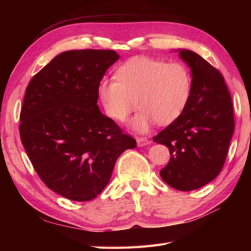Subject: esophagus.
Segmentation results:
<instances>
[{
  "mask_svg": "<svg viewBox=\"0 0 251 251\" xmlns=\"http://www.w3.org/2000/svg\"><path fill=\"white\" fill-rule=\"evenodd\" d=\"M136 141H137V146L138 147H144L147 144H150V140L146 137H136Z\"/></svg>",
  "mask_w": 251,
  "mask_h": 251,
  "instance_id": "34e87169",
  "label": "esophagus"
}]
</instances>
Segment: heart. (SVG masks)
Returning <instances> with one entry per match:
<instances>
[{"mask_svg":"<svg viewBox=\"0 0 251 251\" xmlns=\"http://www.w3.org/2000/svg\"><path fill=\"white\" fill-rule=\"evenodd\" d=\"M192 92L193 76L185 64L146 55L128 58L116 69L115 79H101L97 86L103 110L113 120L124 123L137 105L131 126L142 133L155 123L168 126L177 120Z\"/></svg>","mask_w":251,"mask_h":251,"instance_id":"heart-1","label":"heart"}]
</instances>
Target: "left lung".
Segmentation results:
<instances>
[{"label": "left lung", "mask_w": 251, "mask_h": 251, "mask_svg": "<svg viewBox=\"0 0 251 251\" xmlns=\"http://www.w3.org/2000/svg\"><path fill=\"white\" fill-rule=\"evenodd\" d=\"M191 67L193 92L182 115L153 137L169 148L160 171L166 184L181 192L206 185L222 171L234 130L231 96L223 75L199 54L180 50Z\"/></svg>", "instance_id": "obj_1"}]
</instances>
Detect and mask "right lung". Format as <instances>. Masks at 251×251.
Instances as JSON below:
<instances>
[{"instance_id": "1", "label": "right lung", "mask_w": 251, "mask_h": 251, "mask_svg": "<svg viewBox=\"0 0 251 251\" xmlns=\"http://www.w3.org/2000/svg\"><path fill=\"white\" fill-rule=\"evenodd\" d=\"M114 50L60 53L28 83L20 136L34 171L53 192L90 201L109 183L117 158L136 140L97 107V86Z\"/></svg>"}]
</instances>
